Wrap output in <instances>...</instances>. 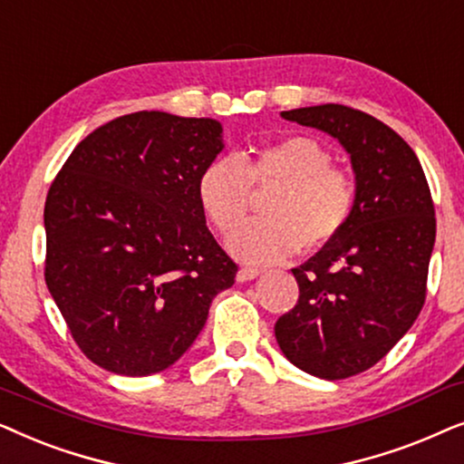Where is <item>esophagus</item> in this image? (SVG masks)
I'll return each mask as SVG.
<instances>
[{
    "label": "esophagus",
    "instance_id": "obj_1",
    "mask_svg": "<svg viewBox=\"0 0 464 464\" xmlns=\"http://www.w3.org/2000/svg\"><path fill=\"white\" fill-rule=\"evenodd\" d=\"M256 276H261V269L256 267H242L237 271V282H250L255 280Z\"/></svg>",
    "mask_w": 464,
    "mask_h": 464
}]
</instances>
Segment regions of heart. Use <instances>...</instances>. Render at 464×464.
<instances>
[{"label": "heart", "instance_id": "b5f03b06", "mask_svg": "<svg viewBox=\"0 0 464 464\" xmlns=\"http://www.w3.org/2000/svg\"><path fill=\"white\" fill-rule=\"evenodd\" d=\"M331 152L316 140L293 135L236 159H216L197 180V199L216 231L231 233L255 192L276 188L266 202L267 219L228 237V250L246 263H276L299 250L331 244L356 208V184L331 168Z\"/></svg>", "mask_w": 464, "mask_h": 464}]
</instances>
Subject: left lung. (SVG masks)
Masks as SVG:
<instances>
[{
	"label": "left lung",
	"instance_id": "1",
	"mask_svg": "<svg viewBox=\"0 0 464 464\" xmlns=\"http://www.w3.org/2000/svg\"><path fill=\"white\" fill-rule=\"evenodd\" d=\"M282 119L329 133L354 169L348 227L293 269L299 301L274 329L301 372L345 380L382 361L422 310L435 206L416 152L372 114L324 103L288 110Z\"/></svg>",
	"mask_w": 464,
	"mask_h": 464
}]
</instances>
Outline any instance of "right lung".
Here are the masks:
<instances>
[{"mask_svg":"<svg viewBox=\"0 0 464 464\" xmlns=\"http://www.w3.org/2000/svg\"><path fill=\"white\" fill-rule=\"evenodd\" d=\"M222 148L218 121L144 110L86 135L51 184L46 286L73 342L106 372L141 378L174 365L236 282L197 199Z\"/></svg>","mask_w":464,"mask_h":464,"instance_id":"add662e5","label":"right lung"}]
</instances>
